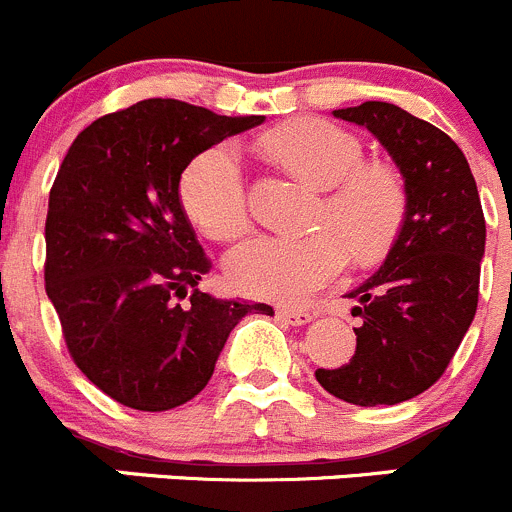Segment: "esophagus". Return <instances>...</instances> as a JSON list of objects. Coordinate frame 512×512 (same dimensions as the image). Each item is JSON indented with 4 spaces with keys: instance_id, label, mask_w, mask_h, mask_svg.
<instances>
[{
    "instance_id": "esophagus-1",
    "label": "esophagus",
    "mask_w": 512,
    "mask_h": 512,
    "mask_svg": "<svg viewBox=\"0 0 512 512\" xmlns=\"http://www.w3.org/2000/svg\"><path fill=\"white\" fill-rule=\"evenodd\" d=\"M277 317L285 319L287 324H294V327H302V324L312 322L314 314L307 312V309H289V307H282V309H277Z\"/></svg>"
}]
</instances>
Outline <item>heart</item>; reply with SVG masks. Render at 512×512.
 Instances as JSON below:
<instances>
[{"instance_id":"1","label":"heart","mask_w":512,"mask_h":512,"mask_svg":"<svg viewBox=\"0 0 512 512\" xmlns=\"http://www.w3.org/2000/svg\"><path fill=\"white\" fill-rule=\"evenodd\" d=\"M282 163L302 173L327 195L322 225L314 235L257 232L232 247L225 260L227 280L240 292L277 302H299L332 285L349 262V242L359 255L379 250L401 218V193L381 170L361 168L359 138L334 123L304 118L267 138ZM180 200L200 230L213 240H230L245 230L247 178L235 143H215L188 163L180 178Z\"/></svg>"}]
</instances>
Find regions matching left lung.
<instances>
[{
	"label": "left lung",
	"instance_id": "left-lung-1",
	"mask_svg": "<svg viewBox=\"0 0 512 512\" xmlns=\"http://www.w3.org/2000/svg\"><path fill=\"white\" fill-rule=\"evenodd\" d=\"M364 126L401 170L406 213L379 272L356 299V352L317 381L356 406H394L436 384L461 347L478 307L485 218L476 178L451 136L384 101L339 108Z\"/></svg>",
	"mask_w": 512,
	"mask_h": 512
}]
</instances>
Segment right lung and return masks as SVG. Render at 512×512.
<instances>
[{
    "label": "right lung",
    "instance_id": "obj_1",
    "mask_svg": "<svg viewBox=\"0 0 512 512\" xmlns=\"http://www.w3.org/2000/svg\"><path fill=\"white\" fill-rule=\"evenodd\" d=\"M262 121L148 98L84 128L56 173L46 294L74 364L128 409L168 411L198 396L235 324L275 314L200 292L210 260L178 190L198 153Z\"/></svg>",
    "mask_w": 512,
    "mask_h": 512
}]
</instances>
